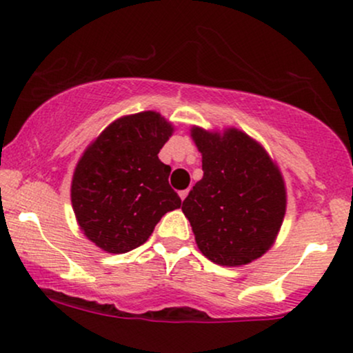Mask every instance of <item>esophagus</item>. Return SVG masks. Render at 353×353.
I'll use <instances>...</instances> for the list:
<instances>
[{"label":"esophagus","mask_w":353,"mask_h":353,"mask_svg":"<svg viewBox=\"0 0 353 353\" xmlns=\"http://www.w3.org/2000/svg\"><path fill=\"white\" fill-rule=\"evenodd\" d=\"M188 194H189V189H184V190H181V192H179V197H181L182 201H184L185 197H188Z\"/></svg>","instance_id":"esophagus-1"}]
</instances>
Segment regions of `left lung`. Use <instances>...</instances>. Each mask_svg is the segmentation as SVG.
Listing matches in <instances>:
<instances>
[{"label": "left lung", "instance_id": "left-lung-1", "mask_svg": "<svg viewBox=\"0 0 353 353\" xmlns=\"http://www.w3.org/2000/svg\"><path fill=\"white\" fill-rule=\"evenodd\" d=\"M204 176L182 202L196 244L210 262L239 267L262 257L277 239L287 208L282 172L264 145L237 128L192 125Z\"/></svg>", "mask_w": 353, "mask_h": 353}]
</instances>
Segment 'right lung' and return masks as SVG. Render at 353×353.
<instances>
[{
	"instance_id": "add662e5",
	"label": "right lung",
	"mask_w": 353,
	"mask_h": 353,
	"mask_svg": "<svg viewBox=\"0 0 353 353\" xmlns=\"http://www.w3.org/2000/svg\"><path fill=\"white\" fill-rule=\"evenodd\" d=\"M174 125L156 111L112 121L76 164L71 204L79 229L109 254L143 245L164 214L181 208L161 163Z\"/></svg>"
}]
</instances>
